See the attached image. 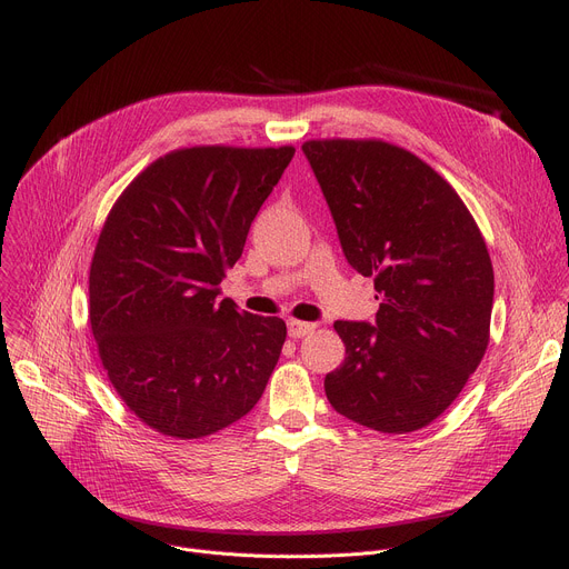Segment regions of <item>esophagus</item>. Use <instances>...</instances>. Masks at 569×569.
<instances>
[{
  "label": "esophagus",
  "mask_w": 569,
  "mask_h": 569,
  "mask_svg": "<svg viewBox=\"0 0 569 569\" xmlns=\"http://www.w3.org/2000/svg\"><path fill=\"white\" fill-rule=\"evenodd\" d=\"M313 330H316L313 322H300V320H290L288 322V337H292V339L309 337Z\"/></svg>",
  "instance_id": "34e87169"
}]
</instances>
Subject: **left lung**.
Instances as JSON below:
<instances>
[{
	"mask_svg": "<svg viewBox=\"0 0 569 569\" xmlns=\"http://www.w3.org/2000/svg\"><path fill=\"white\" fill-rule=\"evenodd\" d=\"M352 269L373 277L376 322L337 320L343 365L325 395L380 433L431 425L489 346L493 267L468 207L420 157L385 140L302 144Z\"/></svg>",
	"mask_w": 569,
	"mask_h": 569,
	"instance_id": "8db88e82",
	"label": "left lung"
}]
</instances>
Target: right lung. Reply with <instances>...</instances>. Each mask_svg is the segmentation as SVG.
Wrapping results in <instances>:
<instances>
[{
    "instance_id": "1",
    "label": "right lung",
    "mask_w": 569,
    "mask_h": 569,
    "mask_svg": "<svg viewBox=\"0 0 569 569\" xmlns=\"http://www.w3.org/2000/svg\"><path fill=\"white\" fill-rule=\"evenodd\" d=\"M295 147H187L117 198L89 269V325L114 392L179 440L244 417L286 341L281 318L219 300Z\"/></svg>"
}]
</instances>
